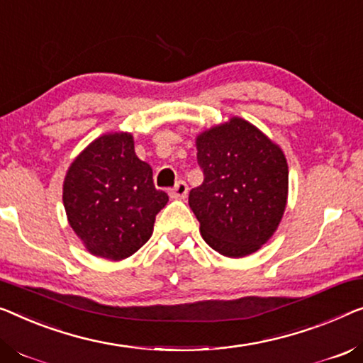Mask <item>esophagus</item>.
Here are the masks:
<instances>
[{
	"label": "esophagus",
	"instance_id": "esophagus-1",
	"mask_svg": "<svg viewBox=\"0 0 363 363\" xmlns=\"http://www.w3.org/2000/svg\"><path fill=\"white\" fill-rule=\"evenodd\" d=\"M187 192H189V186L184 181H179L176 184L174 187L171 189V192H169V196L172 197V199H186V196H187Z\"/></svg>",
	"mask_w": 363,
	"mask_h": 363
}]
</instances>
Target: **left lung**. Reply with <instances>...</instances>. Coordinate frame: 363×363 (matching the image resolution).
<instances>
[{"label": "left lung", "mask_w": 363, "mask_h": 363, "mask_svg": "<svg viewBox=\"0 0 363 363\" xmlns=\"http://www.w3.org/2000/svg\"><path fill=\"white\" fill-rule=\"evenodd\" d=\"M203 182L189 205L205 242L226 257L261 250L282 220L289 196L284 151L245 118L205 130L196 138Z\"/></svg>", "instance_id": "obj_1"}]
</instances>
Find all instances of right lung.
<instances>
[{"mask_svg": "<svg viewBox=\"0 0 363 363\" xmlns=\"http://www.w3.org/2000/svg\"><path fill=\"white\" fill-rule=\"evenodd\" d=\"M167 194L153 184V171L135 155L127 132L106 133L69 164L63 181L68 223L97 257L122 261L153 233Z\"/></svg>", "mask_w": 363, "mask_h": 363, "instance_id": "add662e5", "label": "right lung"}]
</instances>
